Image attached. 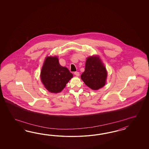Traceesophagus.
<instances>
[{
	"instance_id": "34e87169",
	"label": "esophagus",
	"mask_w": 149,
	"mask_h": 149,
	"mask_svg": "<svg viewBox=\"0 0 149 149\" xmlns=\"http://www.w3.org/2000/svg\"><path fill=\"white\" fill-rule=\"evenodd\" d=\"M74 74H75L77 77H79V76L80 75V73L78 72H74Z\"/></svg>"
}]
</instances>
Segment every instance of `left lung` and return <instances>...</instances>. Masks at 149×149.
I'll return each instance as SVG.
<instances>
[{
  "label": "left lung",
  "instance_id": "1",
  "mask_svg": "<svg viewBox=\"0 0 149 149\" xmlns=\"http://www.w3.org/2000/svg\"><path fill=\"white\" fill-rule=\"evenodd\" d=\"M107 77L106 68L99 57H88L86 60L85 72L81 75L86 85L93 90H97L105 85Z\"/></svg>",
  "mask_w": 149,
  "mask_h": 149
}]
</instances>
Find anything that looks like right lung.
Instances as JSON below:
<instances>
[{
  "label": "right lung",
  "instance_id": "add662e5",
  "mask_svg": "<svg viewBox=\"0 0 149 149\" xmlns=\"http://www.w3.org/2000/svg\"><path fill=\"white\" fill-rule=\"evenodd\" d=\"M72 77L73 75L68 68L59 64L57 56H50L45 58L41 71V80L50 92H61Z\"/></svg>",
  "mask_w": 149,
  "mask_h": 149
}]
</instances>
